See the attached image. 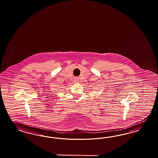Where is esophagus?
I'll return each instance as SVG.
<instances>
[{
    "instance_id": "obj_1",
    "label": "esophagus",
    "mask_w": 158,
    "mask_h": 158,
    "mask_svg": "<svg viewBox=\"0 0 158 158\" xmlns=\"http://www.w3.org/2000/svg\"><path fill=\"white\" fill-rule=\"evenodd\" d=\"M76 81H77V79H76Z\"/></svg>"
}]
</instances>
